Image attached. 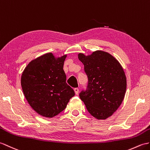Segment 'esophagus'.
Masks as SVG:
<instances>
[{
    "instance_id": "34e87169",
    "label": "esophagus",
    "mask_w": 150,
    "mask_h": 150,
    "mask_svg": "<svg viewBox=\"0 0 150 150\" xmlns=\"http://www.w3.org/2000/svg\"><path fill=\"white\" fill-rule=\"evenodd\" d=\"M74 91H75L76 95H78L79 92V89L78 88H75V89H74Z\"/></svg>"
}]
</instances>
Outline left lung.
<instances>
[{
  "label": "left lung",
  "mask_w": 150,
  "mask_h": 150,
  "mask_svg": "<svg viewBox=\"0 0 150 150\" xmlns=\"http://www.w3.org/2000/svg\"><path fill=\"white\" fill-rule=\"evenodd\" d=\"M88 77V88L79 94L87 110L98 120H106L119 108L127 90V78L123 67L108 52H93L78 54Z\"/></svg>",
  "instance_id": "obj_1"
}]
</instances>
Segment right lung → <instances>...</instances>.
<instances>
[{
  "mask_svg": "<svg viewBox=\"0 0 150 150\" xmlns=\"http://www.w3.org/2000/svg\"><path fill=\"white\" fill-rule=\"evenodd\" d=\"M67 55L45 54L31 61L22 73L21 86L28 103L36 112L53 117L67 107L75 92L66 82L63 65Z\"/></svg>",
  "mask_w": 150,
  "mask_h": 150,
  "instance_id": "add662e5",
  "label": "right lung"
}]
</instances>
